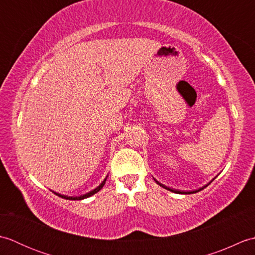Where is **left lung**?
Returning <instances> with one entry per match:
<instances>
[{"mask_svg":"<svg viewBox=\"0 0 255 255\" xmlns=\"http://www.w3.org/2000/svg\"><path fill=\"white\" fill-rule=\"evenodd\" d=\"M154 181L156 182V184H159L160 186H162L163 188H165V189H167V191H170V192H173V193H176V194H194V193H197V192H199V191H202V189H204L205 187H207L209 184H210V182L207 184V185H205V186H203V187H200V188H198V189H196V191H191V192H184V191H177V189H173V188H170V187H167V186H165V185H163V184H161L160 182H158L154 178Z\"/></svg>","mask_w":255,"mask_h":255,"instance_id":"8db88e82","label":"left lung"}]
</instances>
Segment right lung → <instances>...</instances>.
Segmentation results:
<instances>
[{
  "mask_svg": "<svg viewBox=\"0 0 255 255\" xmlns=\"http://www.w3.org/2000/svg\"><path fill=\"white\" fill-rule=\"evenodd\" d=\"M106 178H107V176H106ZM106 178L104 181H103L99 186H97L95 189H93V191H91V192H89V193H86V194H84V195H81V196H75V197H73V196H67V195H61V194H59V193H56V192H53L55 193L56 195H58L59 197H61V198H64V199H69V200H81V199H84V198H88V197H90V196H92V195H94V194H96L97 192L99 191H101V189L103 188V186L105 185V182H106Z\"/></svg>",
  "mask_w": 255,
  "mask_h": 255,
  "instance_id": "obj_1",
  "label": "right lung"
}]
</instances>
